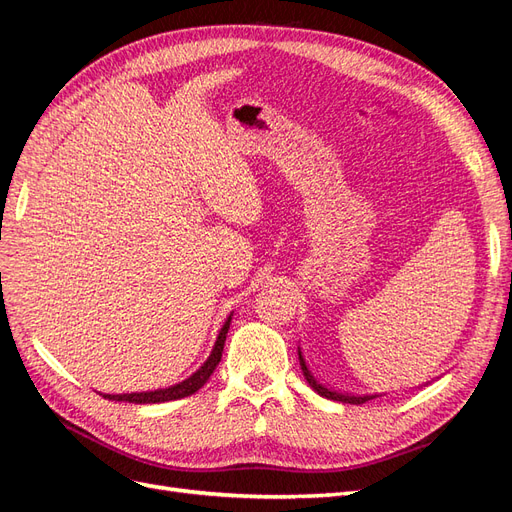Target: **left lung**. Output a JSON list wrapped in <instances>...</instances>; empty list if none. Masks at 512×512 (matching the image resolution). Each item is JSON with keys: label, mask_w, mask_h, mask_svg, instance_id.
<instances>
[{"label": "left lung", "mask_w": 512, "mask_h": 512, "mask_svg": "<svg viewBox=\"0 0 512 512\" xmlns=\"http://www.w3.org/2000/svg\"><path fill=\"white\" fill-rule=\"evenodd\" d=\"M299 363H301V371H303V376H305V380H307V384L312 386V389L318 393V395H322V397H327V399H333V401H342V404H365V401H369V399H374L376 395H363V397H359V395H346V393H337V391H331V389H327V386H322L314 376H312V371H309V367L305 365V359H303V354H301V348H299Z\"/></svg>", "instance_id": "obj_1"}]
</instances>
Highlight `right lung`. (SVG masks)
<instances>
[{
  "label": "right lung",
  "instance_id": "obj_1",
  "mask_svg": "<svg viewBox=\"0 0 512 512\" xmlns=\"http://www.w3.org/2000/svg\"><path fill=\"white\" fill-rule=\"evenodd\" d=\"M230 320H232V314L226 318L224 327L218 335V339H215V346L209 354V359L200 365L194 374L183 380L175 386H168V389H158V391H147V393H123V395H104L106 399H113V401H130V404H162V401H173V399H181V397H188V395H194L200 386H203L211 374L215 371V367H218L220 359H222V352H224V342H226V333L230 329Z\"/></svg>",
  "mask_w": 512,
  "mask_h": 512
}]
</instances>
